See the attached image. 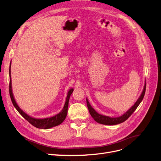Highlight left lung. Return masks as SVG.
Masks as SVG:
<instances>
[{"instance_id": "left-lung-1", "label": "left lung", "mask_w": 161, "mask_h": 161, "mask_svg": "<svg viewBox=\"0 0 161 161\" xmlns=\"http://www.w3.org/2000/svg\"><path fill=\"white\" fill-rule=\"evenodd\" d=\"M145 91H146V81L145 83V85H144L142 93L141 94L140 97H138L135 103L132 105V106L128 110H127L125 113H124L123 115H121L120 116H118V117H110V116L103 115L98 113L96 110L92 107L91 104L89 103V102H88V100L86 98L87 107L88 108V110H89V113L91 116L94 119V120H95L96 122H97L98 123L105 125H118V124L123 123V122H125L126 119H128L129 116L135 112V110L138 107V105H139L140 103L142 102L144 96H145Z\"/></svg>"}]
</instances>
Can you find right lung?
I'll return each mask as SVG.
<instances>
[{"mask_svg": "<svg viewBox=\"0 0 161 161\" xmlns=\"http://www.w3.org/2000/svg\"><path fill=\"white\" fill-rule=\"evenodd\" d=\"M10 67H11V61H10V69H9V76H10L9 93H10V97L11 98V101H12V103L14 105V107H15V108L16 110H17V111L22 116H23V117H24L28 122H29V123L32 125L36 127V128L42 129H48L53 128V127H54V126H58V125L61 124L64 120V119H66V115H67L69 98H70L71 94L73 93V92L74 91V88H71L69 90L63 108L59 113L57 114L56 115H54L53 116H51V117H48V118H45V119L35 118V117H33V116H31L29 114H27L26 113H25V112H24L23 110L19 107L18 104L16 103V102L15 101V98L13 95V88H12V80H11Z\"/></svg>", "mask_w": 161, "mask_h": 161, "instance_id": "obj_1", "label": "right lung"}]
</instances>
